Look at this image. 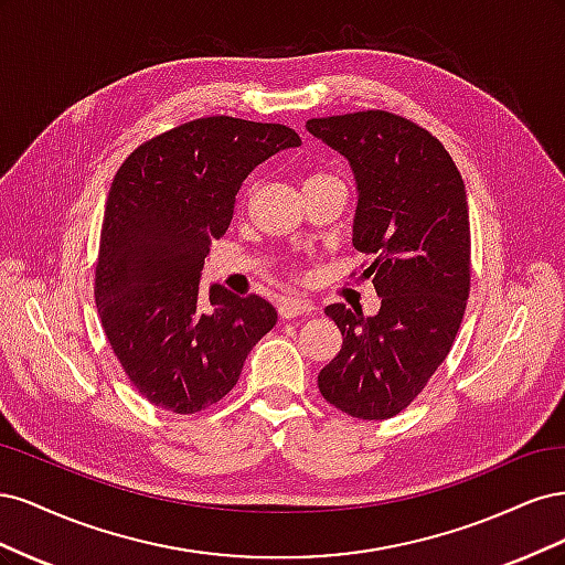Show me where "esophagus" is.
Instances as JSON below:
<instances>
[{
    "mask_svg": "<svg viewBox=\"0 0 565 565\" xmlns=\"http://www.w3.org/2000/svg\"><path fill=\"white\" fill-rule=\"evenodd\" d=\"M278 313L282 320H292L297 316H309V313H313V303L297 299V297H282L278 301Z\"/></svg>",
    "mask_w": 565,
    "mask_h": 565,
    "instance_id": "obj_1",
    "label": "esophagus"
}]
</instances>
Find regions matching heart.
<instances>
[{
  "instance_id": "heart-1",
  "label": "heart",
  "mask_w": 565,
  "mask_h": 565,
  "mask_svg": "<svg viewBox=\"0 0 565 565\" xmlns=\"http://www.w3.org/2000/svg\"><path fill=\"white\" fill-rule=\"evenodd\" d=\"M318 183H341V181L334 174H328V172H311L309 177L303 179V188L318 185Z\"/></svg>"
}]
</instances>
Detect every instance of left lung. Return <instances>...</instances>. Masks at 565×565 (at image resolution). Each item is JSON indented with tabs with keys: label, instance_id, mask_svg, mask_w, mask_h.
Here are the masks:
<instances>
[{
	"label": "left lung",
	"instance_id": "left-lung-1",
	"mask_svg": "<svg viewBox=\"0 0 565 565\" xmlns=\"http://www.w3.org/2000/svg\"><path fill=\"white\" fill-rule=\"evenodd\" d=\"M344 156L358 185L353 247L382 297L380 313L332 303L344 337L318 374L322 398L358 419H388L413 403L446 361L471 287L465 181L450 152L419 125L386 110L306 122Z\"/></svg>",
	"mask_w": 565,
	"mask_h": 565
}]
</instances>
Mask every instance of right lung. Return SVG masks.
<instances>
[{
	"label": "right lung",
	"instance_id": "1",
	"mask_svg": "<svg viewBox=\"0 0 565 565\" xmlns=\"http://www.w3.org/2000/svg\"><path fill=\"white\" fill-rule=\"evenodd\" d=\"M301 146L285 125L200 117L136 148L113 179L96 262V309L129 382L177 415L218 403L278 313L200 270L256 164Z\"/></svg>",
	"mask_w": 565,
	"mask_h": 565
}]
</instances>
